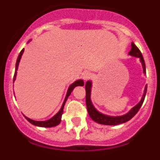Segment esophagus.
Here are the masks:
<instances>
[{
    "label": "esophagus",
    "mask_w": 160,
    "mask_h": 160,
    "mask_svg": "<svg viewBox=\"0 0 160 160\" xmlns=\"http://www.w3.org/2000/svg\"><path fill=\"white\" fill-rule=\"evenodd\" d=\"M82 78L84 80H88L90 78V73L89 71H87V70H86V71H84L82 73Z\"/></svg>",
    "instance_id": "1"
}]
</instances>
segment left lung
<instances>
[{
    "label": "left lung",
    "instance_id": "8db88e82",
    "mask_svg": "<svg viewBox=\"0 0 160 160\" xmlns=\"http://www.w3.org/2000/svg\"><path fill=\"white\" fill-rule=\"evenodd\" d=\"M129 54L131 56H133V57H136L139 58L141 63H142L143 73H146V66H145V62H144L143 57H142L140 50L138 49V48L133 42L131 43V51L129 52ZM91 87H92V82H91V81H87V83H86V103H87V111H88V114L90 118H92L94 122H98V123L99 124H102V125H118V124L124 123V122H128V121L131 119L137 114L138 110L140 109L141 106L142 105V102H143L145 96H146L148 85L145 86L143 94H142V97L141 98L140 102L136 106L133 107L131 111L127 113L126 114H123L122 116L115 117L106 115V114H102V113H100L99 111L96 110L95 107L92 104L91 99H90Z\"/></svg>",
    "mask_w": 160,
    "mask_h": 160
}]
</instances>
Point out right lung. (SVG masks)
I'll return each instance as SVG.
<instances>
[{
	"label": "right lung",
	"mask_w": 160,
	"mask_h": 160,
	"mask_svg": "<svg viewBox=\"0 0 160 160\" xmlns=\"http://www.w3.org/2000/svg\"><path fill=\"white\" fill-rule=\"evenodd\" d=\"M23 52H24V49H22V51L20 52L19 55H18V58L17 59V62H16V69H15V73H14V77H13V82L16 80V76H17V70L18 69V66H19V62H20V60L22 58V56L23 54ZM84 85V82L80 79V80H77L75 81L73 83H72L71 85L70 86L69 89L67 90V94H66V98H65L64 102H63V104L61 107L60 111L57 113V114H55L54 116L52 117L49 120H46V121H35V120H32L30 119L29 118H27V117H25V118L29 121L30 123H32V125L34 126H38V127H42V128H52V127H55V126L58 125L59 123L61 122V119H62V115L63 114V108H64V106H65V103H66V100H67L68 97L70 95L71 92L73 91V90L74 89V87H76L77 86H83Z\"/></svg>",
	"instance_id": "add662e5"
}]
</instances>
